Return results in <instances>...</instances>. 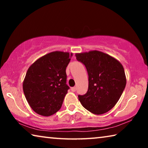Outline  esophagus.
Listing matches in <instances>:
<instances>
[{
  "instance_id": "1",
  "label": "esophagus",
  "mask_w": 148,
  "mask_h": 148,
  "mask_svg": "<svg viewBox=\"0 0 148 148\" xmlns=\"http://www.w3.org/2000/svg\"><path fill=\"white\" fill-rule=\"evenodd\" d=\"M76 87H71V91H72L75 92V91H76Z\"/></svg>"
}]
</instances>
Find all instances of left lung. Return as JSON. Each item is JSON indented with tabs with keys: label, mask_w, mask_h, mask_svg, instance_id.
<instances>
[{
	"label": "left lung",
	"mask_w": 148,
	"mask_h": 148,
	"mask_svg": "<svg viewBox=\"0 0 148 148\" xmlns=\"http://www.w3.org/2000/svg\"><path fill=\"white\" fill-rule=\"evenodd\" d=\"M76 57L89 76L88 90L78 95L79 102L92 114L106 113L116 104L126 86L123 66L113 57L97 50L76 53Z\"/></svg>",
	"instance_id": "obj_1"
}]
</instances>
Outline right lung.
Listing matches in <instances>:
<instances>
[{"instance_id":"right-lung-1","label":"right lung","mask_w":148,"mask_h":148,"mask_svg":"<svg viewBox=\"0 0 148 148\" xmlns=\"http://www.w3.org/2000/svg\"><path fill=\"white\" fill-rule=\"evenodd\" d=\"M72 53L53 51L32 64L23 83L25 98L36 114L49 116L61 109L69 87L66 68Z\"/></svg>"}]
</instances>
